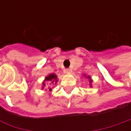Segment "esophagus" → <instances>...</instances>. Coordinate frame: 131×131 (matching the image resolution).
<instances>
[{"label":"esophagus","instance_id":"34e87169","mask_svg":"<svg viewBox=\"0 0 131 131\" xmlns=\"http://www.w3.org/2000/svg\"><path fill=\"white\" fill-rule=\"evenodd\" d=\"M65 71H66V73H70V72L71 71V70L70 68H66V69H65Z\"/></svg>","mask_w":131,"mask_h":131}]
</instances>
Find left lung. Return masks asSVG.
Returning a JSON list of instances; mask_svg holds the SVG:
<instances>
[{"instance_id":"8db88e82","label":"left lung","mask_w":131,"mask_h":131,"mask_svg":"<svg viewBox=\"0 0 131 131\" xmlns=\"http://www.w3.org/2000/svg\"><path fill=\"white\" fill-rule=\"evenodd\" d=\"M90 83H91V81H90Z\"/></svg>"}]
</instances>
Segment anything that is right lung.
<instances>
[{
  "mask_svg": "<svg viewBox=\"0 0 131 131\" xmlns=\"http://www.w3.org/2000/svg\"><path fill=\"white\" fill-rule=\"evenodd\" d=\"M57 79V76L55 75V74H54V73H52V74H50V75H49L48 77H46V81H47L48 82H52V83L54 82V80H56ZM57 82L58 81H55V83H57ZM43 86H46V84L43 83ZM49 90H52V89H49Z\"/></svg>",
  "mask_w": 131,
  "mask_h": 131,
  "instance_id": "right-lung-1",
  "label": "right lung"
}]
</instances>
